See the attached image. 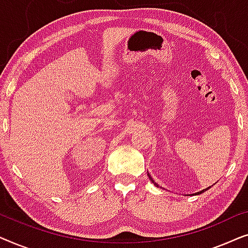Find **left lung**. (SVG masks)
<instances>
[{
	"label": "left lung",
	"mask_w": 248,
	"mask_h": 248,
	"mask_svg": "<svg viewBox=\"0 0 248 248\" xmlns=\"http://www.w3.org/2000/svg\"><path fill=\"white\" fill-rule=\"evenodd\" d=\"M149 178H150V179H151V181H152V183H154V184H155V186H158V184H157V183H155V181H154V179H152V178L150 177V175H149ZM208 188H210V187H208ZM208 188H205V189H203V191H201V192H199V193H198V194H201V193H203V192H205V191H206V189H208Z\"/></svg>",
	"instance_id": "obj_1"
}]
</instances>
